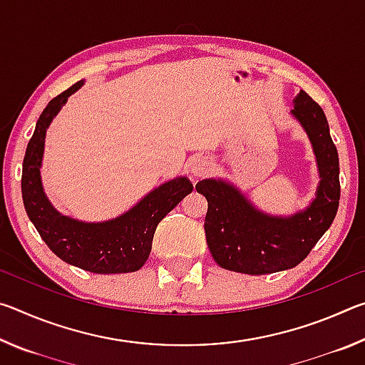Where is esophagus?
<instances>
[{
  "mask_svg": "<svg viewBox=\"0 0 365 365\" xmlns=\"http://www.w3.org/2000/svg\"><path fill=\"white\" fill-rule=\"evenodd\" d=\"M212 169V163L207 156H196L190 163V172L193 177H205Z\"/></svg>",
  "mask_w": 365,
  "mask_h": 365,
  "instance_id": "34e87169",
  "label": "esophagus"
}]
</instances>
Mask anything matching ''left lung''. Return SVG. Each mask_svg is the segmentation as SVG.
<instances>
[{"instance_id":"8db88e82","label":"left lung","mask_w":365,"mask_h":365,"mask_svg":"<svg viewBox=\"0 0 365 365\" xmlns=\"http://www.w3.org/2000/svg\"><path fill=\"white\" fill-rule=\"evenodd\" d=\"M292 114L304 128L316 153L320 182L316 200L288 217L259 211L232 183L206 178L196 191L206 196L209 251L222 269L264 275L293 269L304 261L329 230L339 205V160L322 108L299 91Z\"/></svg>"}]
</instances>
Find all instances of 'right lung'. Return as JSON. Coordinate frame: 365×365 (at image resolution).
Instances as JSON below:
<instances>
[{"label": "right lung", "instance_id": "add662e5", "mask_svg": "<svg viewBox=\"0 0 365 365\" xmlns=\"http://www.w3.org/2000/svg\"><path fill=\"white\" fill-rule=\"evenodd\" d=\"M82 85L83 80L53 98L36 120L22 164L24 206L43 242L64 262L93 274H127L143 267L158 224L193 191V185L187 177H177L150 191L125 214L106 222H80L59 214L43 191L40 175L46 128Z\"/></svg>", "mask_w": 365, "mask_h": 365}]
</instances>
